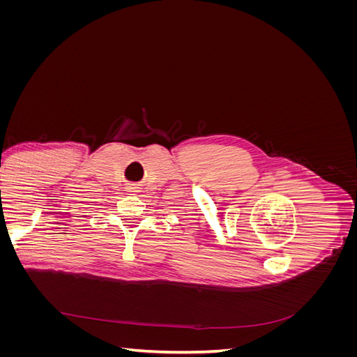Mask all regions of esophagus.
I'll return each instance as SVG.
<instances>
[{
    "label": "esophagus",
    "mask_w": 357,
    "mask_h": 357,
    "mask_svg": "<svg viewBox=\"0 0 357 357\" xmlns=\"http://www.w3.org/2000/svg\"><path fill=\"white\" fill-rule=\"evenodd\" d=\"M128 192H137V188H128Z\"/></svg>",
    "instance_id": "esophagus-1"
}]
</instances>
